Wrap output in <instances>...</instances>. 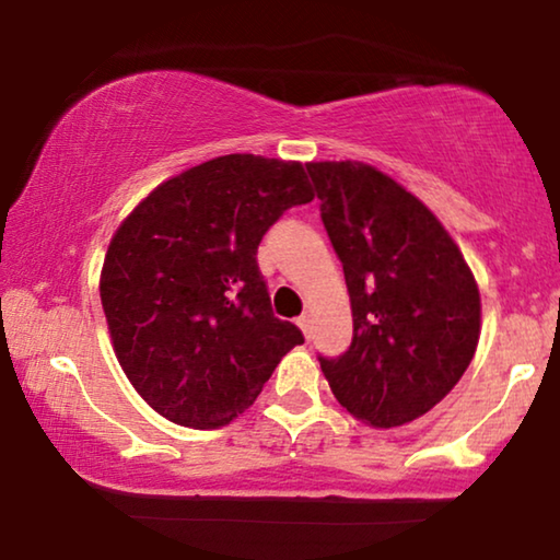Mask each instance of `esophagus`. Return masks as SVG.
Wrapping results in <instances>:
<instances>
[{
  "label": "esophagus",
  "mask_w": 560,
  "mask_h": 560,
  "mask_svg": "<svg viewBox=\"0 0 560 560\" xmlns=\"http://www.w3.org/2000/svg\"><path fill=\"white\" fill-rule=\"evenodd\" d=\"M296 325H299V329H302V332H304L306 340H310V337H312V319H310V314H302V317L296 319Z\"/></svg>",
  "instance_id": "1"
}]
</instances>
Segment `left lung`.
I'll return each mask as SVG.
<instances>
[{
	"instance_id": "1",
	"label": "left lung",
	"mask_w": 560,
	"mask_h": 560,
	"mask_svg": "<svg viewBox=\"0 0 560 560\" xmlns=\"http://www.w3.org/2000/svg\"><path fill=\"white\" fill-rule=\"evenodd\" d=\"M322 223L340 256L352 345L319 358L335 398L373 429L429 413L469 368L482 304L441 220L365 162H310Z\"/></svg>"
}]
</instances>
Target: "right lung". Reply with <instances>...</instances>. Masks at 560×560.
Segmentation results:
<instances>
[{"label":"right lung","instance_id":"right-lung-1","mask_svg":"<svg viewBox=\"0 0 560 560\" xmlns=\"http://www.w3.org/2000/svg\"><path fill=\"white\" fill-rule=\"evenodd\" d=\"M312 200L302 162L225 154L164 179L116 228L101 304L121 370L164 419L225 427L304 342L273 317L256 250Z\"/></svg>","mask_w":560,"mask_h":560}]
</instances>
